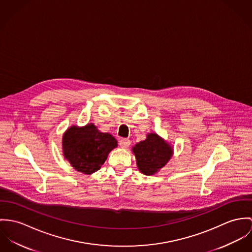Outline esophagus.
I'll return each instance as SVG.
<instances>
[{
  "instance_id": "esophagus-1",
  "label": "esophagus",
  "mask_w": 252,
  "mask_h": 252,
  "mask_svg": "<svg viewBox=\"0 0 252 252\" xmlns=\"http://www.w3.org/2000/svg\"><path fill=\"white\" fill-rule=\"evenodd\" d=\"M119 145L123 148V149H126L129 147L130 145V140L126 139V138H122L119 141Z\"/></svg>"
}]
</instances>
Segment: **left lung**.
Instances as JSON below:
<instances>
[{
  "mask_svg": "<svg viewBox=\"0 0 252 252\" xmlns=\"http://www.w3.org/2000/svg\"><path fill=\"white\" fill-rule=\"evenodd\" d=\"M132 152L140 172L150 176L166 165L173 155V148L157 133H149L146 139L132 148Z\"/></svg>",
  "mask_w": 252,
  "mask_h": 252,
  "instance_id": "8db88e82",
  "label": "left lung"
}]
</instances>
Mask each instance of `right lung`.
Segmentation results:
<instances>
[{
    "label": "right lung",
    "instance_id": "add662e5",
    "mask_svg": "<svg viewBox=\"0 0 252 252\" xmlns=\"http://www.w3.org/2000/svg\"><path fill=\"white\" fill-rule=\"evenodd\" d=\"M117 146L111 134L100 132L94 124L82 127L72 126L63 135L64 158L76 171L87 175L99 170Z\"/></svg>",
    "mask_w": 252,
    "mask_h": 252
}]
</instances>
